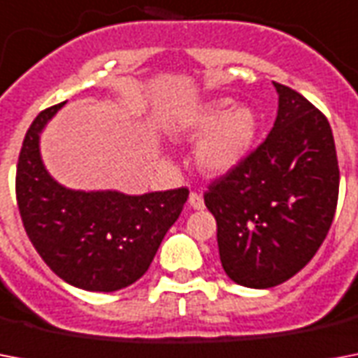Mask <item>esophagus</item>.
I'll return each mask as SVG.
<instances>
[{
  "instance_id": "esophagus-1",
  "label": "esophagus",
  "mask_w": 358,
  "mask_h": 358,
  "mask_svg": "<svg viewBox=\"0 0 358 358\" xmlns=\"http://www.w3.org/2000/svg\"><path fill=\"white\" fill-rule=\"evenodd\" d=\"M189 206L193 208V210H204V199H202L199 193H191L189 195Z\"/></svg>"
}]
</instances>
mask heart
I'll use <instances>...</instances> for the list:
<instances>
[{
    "instance_id": "1",
    "label": "heart",
    "mask_w": 358,
    "mask_h": 358,
    "mask_svg": "<svg viewBox=\"0 0 358 358\" xmlns=\"http://www.w3.org/2000/svg\"><path fill=\"white\" fill-rule=\"evenodd\" d=\"M230 98H210L187 109L171 124V135L195 141L196 167L210 176H224L247 159L256 139V117L247 106H234Z\"/></svg>"
}]
</instances>
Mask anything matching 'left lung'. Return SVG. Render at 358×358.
<instances>
[{"mask_svg":"<svg viewBox=\"0 0 358 358\" xmlns=\"http://www.w3.org/2000/svg\"><path fill=\"white\" fill-rule=\"evenodd\" d=\"M277 119L204 204L217 221L224 273L245 288L286 282L316 255L338 201V159L327 119L299 92L273 83Z\"/></svg>","mask_w":358,"mask_h":358,"instance_id":"obj_1","label":"left lung"}]
</instances>
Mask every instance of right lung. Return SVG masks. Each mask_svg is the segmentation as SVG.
<instances>
[{
  "instance_id": "obj_1",
  "label": "right lung",
  "mask_w": 358,
  "mask_h": 358,
  "mask_svg": "<svg viewBox=\"0 0 358 358\" xmlns=\"http://www.w3.org/2000/svg\"><path fill=\"white\" fill-rule=\"evenodd\" d=\"M64 106L42 111L25 134L16 169V201L36 252L57 277L87 292H117L150 267L189 191L126 195L70 189L48 173L41 135Z\"/></svg>"
}]
</instances>
